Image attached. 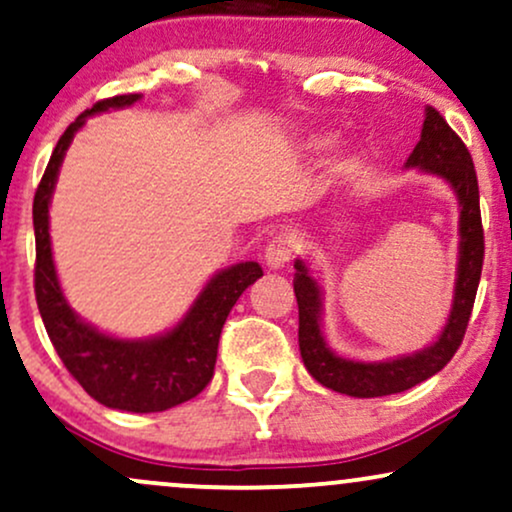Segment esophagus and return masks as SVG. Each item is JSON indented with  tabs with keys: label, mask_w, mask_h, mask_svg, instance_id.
Listing matches in <instances>:
<instances>
[{
	"label": "esophagus",
	"mask_w": 512,
	"mask_h": 512,
	"mask_svg": "<svg viewBox=\"0 0 512 512\" xmlns=\"http://www.w3.org/2000/svg\"><path fill=\"white\" fill-rule=\"evenodd\" d=\"M296 250H298L296 236H291V233H281V236L269 240V245L264 248V264H267L269 269L286 267V264L293 260V255H296Z\"/></svg>",
	"instance_id": "1"
}]
</instances>
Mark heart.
Instances as JSON below:
<instances>
[{
    "label": "heart",
    "mask_w": 512,
    "mask_h": 512,
    "mask_svg": "<svg viewBox=\"0 0 512 512\" xmlns=\"http://www.w3.org/2000/svg\"><path fill=\"white\" fill-rule=\"evenodd\" d=\"M327 144H330V139H327V137H308V139H305L303 146L308 151H322Z\"/></svg>",
    "instance_id": "heart-1"
}]
</instances>
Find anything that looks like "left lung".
Segmentation results:
<instances>
[{
  "label": "left lung",
  "mask_w": 512,
  "mask_h": 512,
  "mask_svg": "<svg viewBox=\"0 0 512 512\" xmlns=\"http://www.w3.org/2000/svg\"><path fill=\"white\" fill-rule=\"evenodd\" d=\"M404 168H419L445 180L460 204V255L452 308L443 332L426 349L387 361H354L330 349L322 332V289L303 260L293 262V291L298 301V346L301 358L320 385L349 397H385L409 390L436 375L460 349L477 298L484 264V228L479 211V182L467 146L436 108H426L421 139Z\"/></svg>",
  "instance_id": "1"
}]
</instances>
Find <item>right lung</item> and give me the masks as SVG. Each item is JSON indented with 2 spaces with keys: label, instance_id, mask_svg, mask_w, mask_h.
Instances as JSON below:
<instances>
[{
  "label": "right lung",
  "instance_id": "right-lung-1",
  "mask_svg": "<svg viewBox=\"0 0 512 512\" xmlns=\"http://www.w3.org/2000/svg\"><path fill=\"white\" fill-rule=\"evenodd\" d=\"M142 93L98 101L64 129L33 199L35 301L57 356L96 402L110 409L151 414L197 397L216 366L219 337L240 293L262 276L257 262H238L207 281L173 330L149 339L110 337L81 320L64 298L50 243V199L74 134L91 115L129 108Z\"/></svg>",
  "mask_w": 512,
  "mask_h": 512
}]
</instances>
